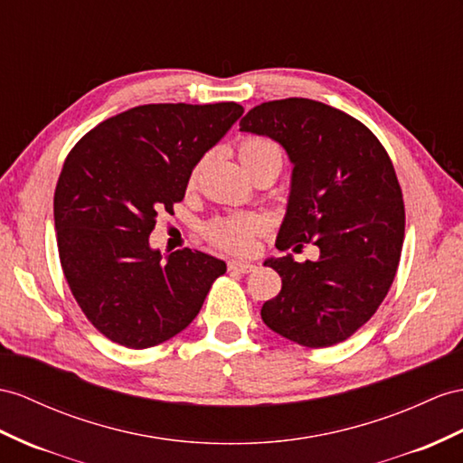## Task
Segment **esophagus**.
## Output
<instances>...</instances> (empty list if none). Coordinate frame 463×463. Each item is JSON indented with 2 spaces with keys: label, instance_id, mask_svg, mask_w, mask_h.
<instances>
[{
  "label": "esophagus",
  "instance_id": "obj_1",
  "mask_svg": "<svg viewBox=\"0 0 463 463\" xmlns=\"http://www.w3.org/2000/svg\"><path fill=\"white\" fill-rule=\"evenodd\" d=\"M256 266L250 262H241V260H231L229 271H236V274H248V271H254Z\"/></svg>",
  "mask_w": 463,
  "mask_h": 463
}]
</instances>
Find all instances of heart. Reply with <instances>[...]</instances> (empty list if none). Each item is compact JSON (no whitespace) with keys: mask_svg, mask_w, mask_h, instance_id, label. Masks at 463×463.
I'll return each instance as SVG.
<instances>
[{"mask_svg":"<svg viewBox=\"0 0 463 463\" xmlns=\"http://www.w3.org/2000/svg\"><path fill=\"white\" fill-rule=\"evenodd\" d=\"M239 158L244 168H252L254 164L264 160H283V154L276 142H271L262 137H248L241 142L239 146ZM197 170L192 174V182L195 180ZM262 217L256 215H241L231 217L224 221H217L213 224L209 236L217 246L224 248L229 252H248L252 246L254 234L264 229Z\"/></svg>","mask_w":463,"mask_h":463,"instance_id":"obj_1","label":"heart"}]
</instances>
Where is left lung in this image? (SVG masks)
Masks as SVG:
<instances>
[{
    "mask_svg": "<svg viewBox=\"0 0 463 463\" xmlns=\"http://www.w3.org/2000/svg\"><path fill=\"white\" fill-rule=\"evenodd\" d=\"M241 130L279 142L293 164L276 246L318 248L315 262L266 260L281 291L262 321L307 348L338 345L370 321L397 274L405 205L393 164L365 125L305 98L256 105Z\"/></svg>",
    "mask_w": 463,
    "mask_h": 463,
    "instance_id": "obj_1",
    "label": "left lung"
}]
</instances>
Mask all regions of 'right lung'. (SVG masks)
Instances as JSON below:
<instances>
[{
  "label": "right lung",
  "mask_w": 463,
  "mask_h": 463,
  "mask_svg": "<svg viewBox=\"0 0 463 463\" xmlns=\"http://www.w3.org/2000/svg\"><path fill=\"white\" fill-rule=\"evenodd\" d=\"M242 113L232 101L138 105L68 154L54 192L58 254L80 309L117 345L142 350L180 335L227 271L189 248L164 260L148 236Z\"/></svg>",
  "instance_id": "1"
}]
</instances>
